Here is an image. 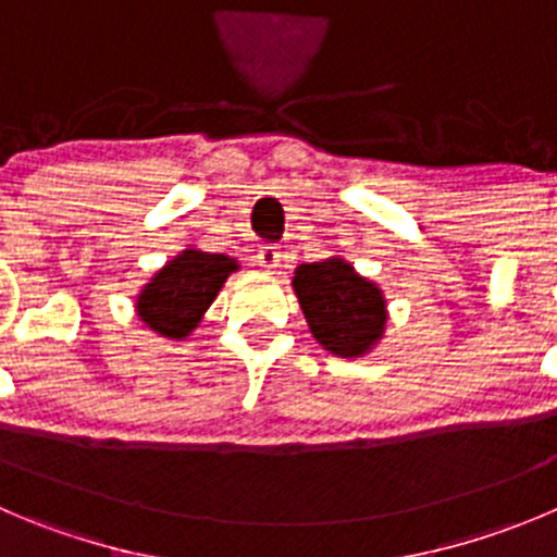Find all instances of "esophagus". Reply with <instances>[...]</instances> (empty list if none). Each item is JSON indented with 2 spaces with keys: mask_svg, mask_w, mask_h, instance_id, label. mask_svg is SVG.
<instances>
[{
  "mask_svg": "<svg viewBox=\"0 0 557 557\" xmlns=\"http://www.w3.org/2000/svg\"><path fill=\"white\" fill-rule=\"evenodd\" d=\"M257 264L264 270H275L278 264H282V248L273 246V243H268V246H259Z\"/></svg>",
  "mask_w": 557,
  "mask_h": 557,
  "instance_id": "34e87169",
  "label": "esophagus"
}]
</instances>
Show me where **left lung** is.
Instances as JSON below:
<instances>
[{
	"label": "left lung",
	"instance_id": "obj_1",
	"mask_svg": "<svg viewBox=\"0 0 557 557\" xmlns=\"http://www.w3.org/2000/svg\"><path fill=\"white\" fill-rule=\"evenodd\" d=\"M293 287L311 333L333 355L355 358L383 336V295L344 259L300 264Z\"/></svg>",
	"mask_w": 557,
	"mask_h": 557
}]
</instances>
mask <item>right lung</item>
<instances>
[{
  "instance_id": "obj_1",
  "label": "right lung",
  "mask_w": 557,
  "mask_h": 557,
  "mask_svg": "<svg viewBox=\"0 0 557 557\" xmlns=\"http://www.w3.org/2000/svg\"><path fill=\"white\" fill-rule=\"evenodd\" d=\"M235 268L224 253L183 251L139 295V317L161 336H188Z\"/></svg>"
}]
</instances>
